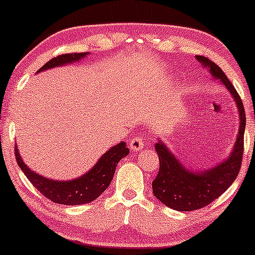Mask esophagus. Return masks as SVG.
Segmentation results:
<instances>
[{
	"instance_id": "esophagus-1",
	"label": "esophagus",
	"mask_w": 255,
	"mask_h": 255,
	"mask_svg": "<svg viewBox=\"0 0 255 255\" xmlns=\"http://www.w3.org/2000/svg\"><path fill=\"white\" fill-rule=\"evenodd\" d=\"M142 146H144V137H142L141 134H136V135L134 136L133 139H131L129 141L130 150L134 151V152L141 150Z\"/></svg>"
}]
</instances>
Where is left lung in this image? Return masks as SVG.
<instances>
[{
    "label": "left lung",
    "instance_id": "1",
    "mask_svg": "<svg viewBox=\"0 0 255 255\" xmlns=\"http://www.w3.org/2000/svg\"><path fill=\"white\" fill-rule=\"evenodd\" d=\"M197 60L203 63V66L209 67L213 78L221 80L230 91L238 104L241 124L231 156L225 162L204 172H194L186 169L165 145L162 144V140L157 142L156 151L159 158V170L156 178L152 181V191L160 203L176 211L203 209L221 197L238 177L244 158L246 115L241 97L217 64L200 55L197 56Z\"/></svg>",
    "mask_w": 255,
    "mask_h": 255
}]
</instances>
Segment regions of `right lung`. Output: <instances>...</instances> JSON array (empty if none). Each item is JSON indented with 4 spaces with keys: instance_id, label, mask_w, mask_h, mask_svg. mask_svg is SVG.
<instances>
[{
    "instance_id": "obj_1",
    "label": "right lung",
    "mask_w": 255,
    "mask_h": 255,
    "mask_svg": "<svg viewBox=\"0 0 255 255\" xmlns=\"http://www.w3.org/2000/svg\"><path fill=\"white\" fill-rule=\"evenodd\" d=\"M85 55L86 52L58 55L48 61L39 71L52 68V67L60 66V64L72 63L74 61L80 60ZM128 153H129V150L128 147H126L125 142H120L119 145L111 147L87 174L83 175L77 180L55 181L31 171L30 168L26 166L21 157L19 156V152L15 146L16 163L20 169L24 171L25 176L36 187L37 191L40 192V194L48 198L52 203L61 205H81L91 203L97 199L109 187L120 159L127 156Z\"/></svg>"
}]
</instances>
